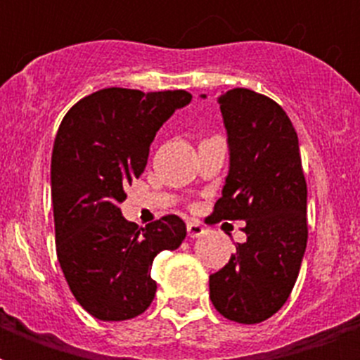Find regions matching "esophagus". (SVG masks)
Wrapping results in <instances>:
<instances>
[{
  "label": "esophagus",
  "instance_id": "34e87169",
  "mask_svg": "<svg viewBox=\"0 0 360 360\" xmlns=\"http://www.w3.org/2000/svg\"><path fill=\"white\" fill-rule=\"evenodd\" d=\"M186 231H188V237H192V239L205 236V228L200 222H188L186 224Z\"/></svg>",
  "mask_w": 360,
  "mask_h": 360
}]
</instances>
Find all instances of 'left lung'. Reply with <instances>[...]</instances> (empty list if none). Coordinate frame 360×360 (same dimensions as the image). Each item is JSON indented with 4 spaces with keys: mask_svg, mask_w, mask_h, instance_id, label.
<instances>
[{
    "mask_svg": "<svg viewBox=\"0 0 360 360\" xmlns=\"http://www.w3.org/2000/svg\"><path fill=\"white\" fill-rule=\"evenodd\" d=\"M205 98V95H202ZM230 169L214 222L245 220V243L219 273L209 297L224 318L259 323L288 301L307 250V181L299 138L278 104L250 89L219 97Z\"/></svg>",
    "mask_w": 360,
    "mask_h": 360,
    "instance_id": "left-lung-1",
    "label": "left lung"
}]
</instances>
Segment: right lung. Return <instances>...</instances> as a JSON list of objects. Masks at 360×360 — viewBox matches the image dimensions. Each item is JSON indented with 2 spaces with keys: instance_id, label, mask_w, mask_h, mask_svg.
Instances as JSON below:
<instances>
[{
  "instance_id": "add662e5",
  "label": "right lung",
  "mask_w": 360,
  "mask_h": 360,
  "mask_svg": "<svg viewBox=\"0 0 360 360\" xmlns=\"http://www.w3.org/2000/svg\"><path fill=\"white\" fill-rule=\"evenodd\" d=\"M192 101L175 91L106 87L72 106L52 151V205L58 259L80 307L103 321L146 312L158 252L179 248L185 222L168 214L146 228L121 213L124 188L140 177L158 129Z\"/></svg>"
}]
</instances>
